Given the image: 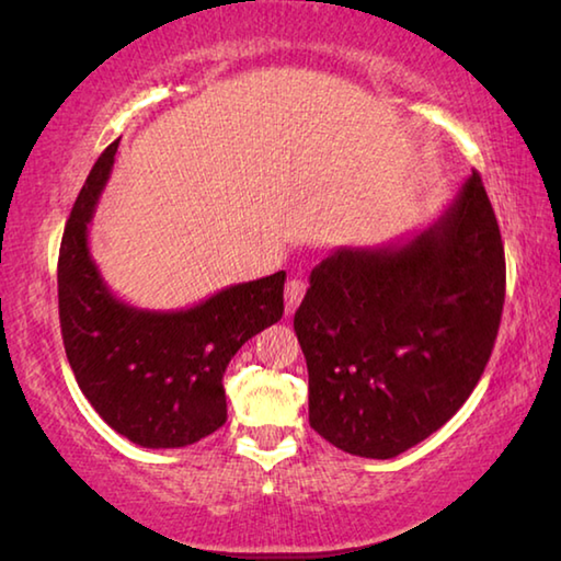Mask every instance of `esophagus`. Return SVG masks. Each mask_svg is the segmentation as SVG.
I'll list each match as a JSON object with an SVG mask.
<instances>
[{
	"label": "esophagus",
	"mask_w": 561,
	"mask_h": 561,
	"mask_svg": "<svg viewBox=\"0 0 561 561\" xmlns=\"http://www.w3.org/2000/svg\"><path fill=\"white\" fill-rule=\"evenodd\" d=\"M304 294H307V282L304 279H289L287 287H284V304H287V314H294L297 311V307L304 299Z\"/></svg>",
	"instance_id": "1"
}]
</instances>
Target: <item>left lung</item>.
<instances>
[{
  "label": "left lung",
  "instance_id": "1",
  "mask_svg": "<svg viewBox=\"0 0 561 561\" xmlns=\"http://www.w3.org/2000/svg\"><path fill=\"white\" fill-rule=\"evenodd\" d=\"M294 331L309 423L339 450L388 460L458 413L505 304V247L480 173L403 244L341 247L309 279Z\"/></svg>",
  "mask_w": 561,
  "mask_h": 561
}]
</instances>
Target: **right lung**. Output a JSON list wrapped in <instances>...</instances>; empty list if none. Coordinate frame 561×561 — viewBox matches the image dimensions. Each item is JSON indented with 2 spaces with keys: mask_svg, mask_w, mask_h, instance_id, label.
I'll use <instances>...</instances> for the list:
<instances>
[{
  "mask_svg": "<svg viewBox=\"0 0 561 561\" xmlns=\"http://www.w3.org/2000/svg\"><path fill=\"white\" fill-rule=\"evenodd\" d=\"M118 140L103 150L71 207L59 250V321L83 396L140 448H185L227 421L222 376L247 339L284 314V279L234 284L180 311L113 297L89 250V222Z\"/></svg>",
  "mask_w": 561,
  "mask_h": 561,
  "instance_id": "add662e5",
  "label": "right lung"
}]
</instances>
